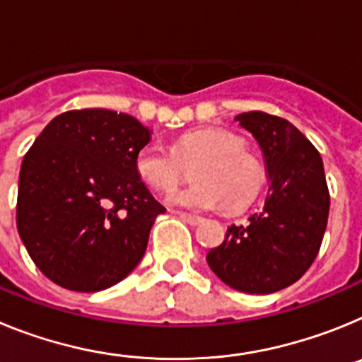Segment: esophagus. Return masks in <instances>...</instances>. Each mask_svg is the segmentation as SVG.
Returning <instances> with one entry per match:
<instances>
[{"mask_svg": "<svg viewBox=\"0 0 362 362\" xmlns=\"http://www.w3.org/2000/svg\"><path fill=\"white\" fill-rule=\"evenodd\" d=\"M179 217H181V219L185 221V223H188V225H192V226H196V225H199V223H203V217H199V216H192V214H187V212H179L177 214Z\"/></svg>", "mask_w": 362, "mask_h": 362, "instance_id": "obj_1", "label": "esophagus"}]
</instances>
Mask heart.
Segmentation results:
<instances>
[{"label":"heart","mask_w":362,"mask_h":362,"mask_svg":"<svg viewBox=\"0 0 362 362\" xmlns=\"http://www.w3.org/2000/svg\"><path fill=\"white\" fill-rule=\"evenodd\" d=\"M192 168L196 185L172 192L166 203L190 210H238L250 203L264 183V170L241 137L223 129L192 130L166 152L145 145L136 153V172L146 187L168 192L181 183L185 167Z\"/></svg>","instance_id":"obj_1"}]
</instances>
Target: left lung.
Segmentation results:
<instances>
[{
  "mask_svg": "<svg viewBox=\"0 0 362 362\" xmlns=\"http://www.w3.org/2000/svg\"><path fill=\"white\" fill-rule=\"evenodd\" d=\"M235 121L263 150L270 188L263 210L228 226L206 263L230 288L274 293L300 279L317 257L330 194L317 148L290 121L257 110Z\"/></svg>",
  "mask_w": 362,
  "mask_h": 362,
  "instance_id": "8db88e82",
  "label": "left lung"
}]
</instances>
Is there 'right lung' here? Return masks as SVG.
Listing matches in <instances>:
<instances>
[{
	"label": "right lung",
	"instance_id": "right-lung-1",
	"mask_svg": "<svg viewBox=\"0 0 362 362\" xmlns=\"http://www.w3.org/2000/svg\"><path fill=\"white\" fill-rule=\"evenodd\" d=\"M152 130L105 108L54 117L25 153L16 223L36 267L74 292L110 288L139 264L166 209L136 172Z\"/></svg>",
	"mask_w": 362,
	"mask_h": 362
}]
</instances>
